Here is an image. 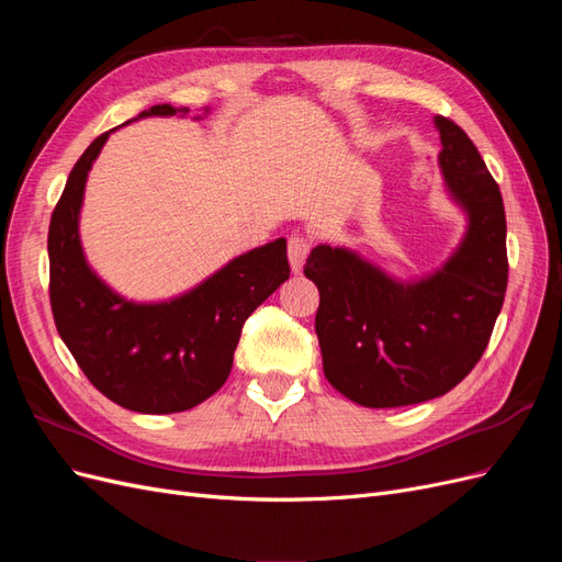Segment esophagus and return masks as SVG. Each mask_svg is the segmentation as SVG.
<instances>
[{
  "label": "esophagus",
  "instance_id": "1",
  "mask_svg": "<svg viewBox=\"0 0 562 562\" xmlns=\"http://www.w3.org/2000/svg\"><path fill=\"white\" fill-rule=\"evenodd\" d=\"M307 255H310V241L304 239V236H291V241H288V260H291L293 274H300Z\"/></svg>",
  "mask_w": 562,
  "mask_h": 562
}]
</instances>
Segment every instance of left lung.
Listing matches in <instances>:
<instances>
[{
  "label": "left lung",
  "instance_id": "1",
  "mask_svg": "<svg viewBox=\"0 0 562 562\" xmlns=\"http://www.w3.org/2000/svg\"><path fill=\"white\" fill-rule=\"evenodd\" d=\"M438 166L467 229L431 274L403 281L345 246L318 244L304 274L318 288L316 335L326 380L366 407L448 394L483 356L502 312L508 262L499 184L469 135L446 116Z\"/></svg>",
  "mask_w": 562,
  "mask_h": 562
}]
</instances>
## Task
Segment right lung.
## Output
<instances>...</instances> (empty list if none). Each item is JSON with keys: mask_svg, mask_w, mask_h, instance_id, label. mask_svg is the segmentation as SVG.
I'll list each match as a JSON object with an SVG mask.
<instances>
[{"mask_svg": "<svg viewBox=\"0 0 562 562\" xmlns=\"http://www.w3.org/2000/svg\"><path fill=\"white\" fill-rule=\"evenodd\" d=\"M187 112L155 105L131 122ZM112 131L79 157L50 215V310L65 347L100 394L133 413H182L225 384L246 318L291 274L285 239L236 255L176 297L135 302L119 295L95 274L79 236L89 171Z\"/></svg>", "mask_w": 562, "mask_h": 562, "instance_id": "obj_1", "label": "right lung"}]
</instances>
